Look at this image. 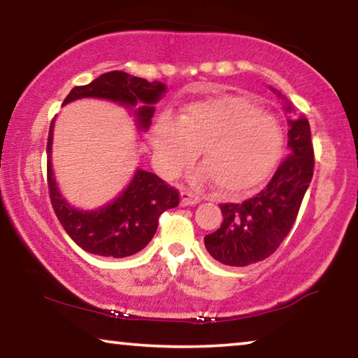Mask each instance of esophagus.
<instances>
[{
    "mask_svg": "<svg viewBox=\"0 0 358 358\" xmlns=\"http://www.w3.org/2000/svg\"><path fill=\"white\" fill-rule=\"evenodd\" d=\"M201 198L191 191H181V206H194L198 204Z\"/></svg>",
    "mask_w": 358,
    "mask_h": 358,
    "instance_id": "obj_1",
    "label": "esophagus"
}]
</instances>
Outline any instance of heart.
I'll list each match as a JSON object with an SVG mask.
<instances>
[{
    "label": "heart",
    "mask_w": 358,
    "mask_h": 358,
    "mask_svg": "<svg viewBox=\"0 0 358 358\" xmlns=\"http://www.w3.org/2000/svg\"><path fill=\"white\" fill-rule=\"evenodd\" d=\"M282 143L275 118L238 95L199 100L177 122L162 115L152 128L154 152L164 172L180 173L199 150L204 169L194 178L210 177L222 193H240L261 183L278 164Z\"/></svg>",
    "instance_id": "obj_1"
}]
</instances>
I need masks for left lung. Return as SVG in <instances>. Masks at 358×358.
I'll use <instances>...</instances> for the list:
<instances>
[{"label": "left lung", "instance_id": "8db88e82", "mask_svg": "<svg viewBox=\"0 0 358 358\" xmlns=\"http://www.w3.org/2000/svg\"><path fill=\"white\" fill-rule=\"evenodd\" d=\"M290 110V107H287ZM289 154L268 185L243 203H222L220 227L204 236L214 259L248 266L269 258L295 224L315 169L310 123L303 115L289 120Z\"/></svg>", "mask_w": 358, "mask_h": 358}]
</instances>
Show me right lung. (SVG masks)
<instances>
[{
	"label": "right lung",
	"instance_id": "add662e5",
	"mask_svg": "<svg viewBox=\"0 0 358 358\" xmlns=\"http://www.w3.org/2000/svg\"><path fill=\"white\" fill-rule=\"evenodd\" d=\"M165 92L162 83H148L143 78L124 71H110L94 79L90 84L76 85L64 103L84 97L108 99L123 105H144L138 112L139 128L148 129L154 115L152 105ZM53 139V122L50 124L47 143V183L53 210L66 234L84 251L110 258H127L138 253L152 240L159 217L167 209L177 208L180 193L155 173L138 170L129 186L113 203L99 210H78L59 194L55 183L50 150Z\"/></svg>",
	"mask_w": 358,
	"mask_h": 358
}]
</instances>
